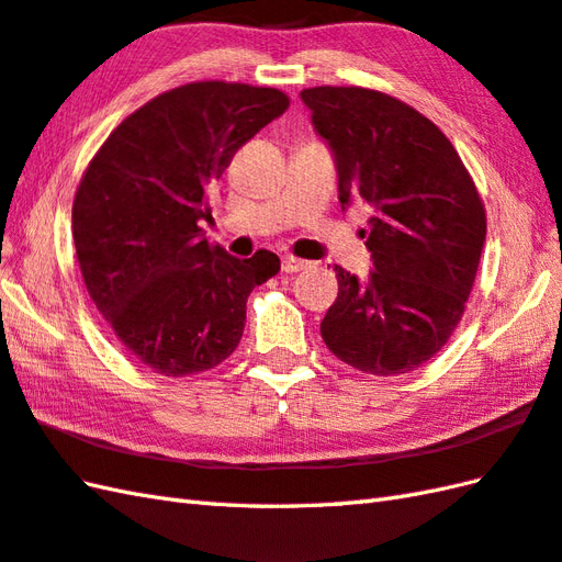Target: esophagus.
Here are the masks:
<instances>
[{
	"instance_id": "esophagus-1",
	"label": "esophagus",
	"mask_w": 562,
	"mask_h": 562,
	"mask_svg": "<svg viewBox=\"0 0 562 562\" xmlns=\"http://www.w3.org/2000/svg\"><path fill=\"white\" fill-rule=\"evenodd\" d=\"M311 263L308 260H302V258H296V256H284L282 258V270L284 272H299V270H306Z\"/></svg>"
}]
</instances>
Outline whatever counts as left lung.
I'll return each mask as SVG.
<instances>
[{"label": "left lung", "instance_id": "left-lung-1", "mask_svg": "<svg viewBox=\"0 0 562 562\" xmlns=\"http://www.w3.org/2000/svg\"><path fill=\"white\" fill-rule=\"evenodd\" d=\"M313 128L328 140L340 203L373 207L359 280L335 266L337 299L321 323L337 359L373 375L419 369L464 313L486 241L481 195L448 136L381 90H302Z\"/></svg>", "mask_w": 562, "mask_h": 562}]
</instances>
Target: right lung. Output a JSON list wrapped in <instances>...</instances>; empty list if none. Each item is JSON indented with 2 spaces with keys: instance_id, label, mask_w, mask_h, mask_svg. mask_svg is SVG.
<instances>
[{
  "instance_id": "add662e5",
  "label": "right lung",
  "mask_w": 562,
  "mask_h": 562,
  "mask_svg": "<svg viewBox=\"0 0 562 562\" xmlns=\"http://www.w3.org/2000/svg\"><path fill=\"white\" fill-rule=\"evenodd\" d=\"M290 108L278 88L199 81L114 128L76 189L71 227L86 290L116 340L162 375L201 373L237 349L246 299L280 272L203 237L207 193L234 153Z\"/></svg>"
}]
</instances>
